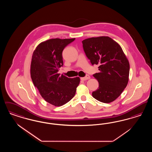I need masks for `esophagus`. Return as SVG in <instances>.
Here are the masks:
<instances>
[{
	"mask_svg": "<svg viewBox=\"0 0 152 152\" xmlns=\"http://www.w3.org/2000/svg\"><path fill=\"white\" fill-rule=\"evenodd\" d=\"M81 80H83V81H85V80H87L89 79H90V76L89 75H87V76L86 77H81L80 78Z\"/></svg>",
	"mask_w": 152,
	"mask_h": 152,
	"instance_id": "obj_1",
	"label": "esophagus"
}]
</instances>
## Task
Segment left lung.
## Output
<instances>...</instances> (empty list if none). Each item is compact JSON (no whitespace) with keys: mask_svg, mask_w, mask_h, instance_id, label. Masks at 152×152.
<instances>
[{"mask_svg":"<svg viewBox=\"0 0 152 152\" xmlns=\"http://www.w3.org/2000/svg\"><path fill=\"white\" fill-rule=\"evenodd\" d=\"M82 43L91 64L99 65L100 72L93 75L99 87L92 96L104 103L115 100L126 87L129 75V63L121 46L108 36L91 37Z\"/></svg>","mask_w":152,"mask_h":152,"instance_id":"1","label":"left lung"}]
</instances>
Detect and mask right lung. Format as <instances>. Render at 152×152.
<instances>
[{"label":"right lung","mask_w":152,"mask_h":152,"mask_svg":"<svg viewBox=\"0 0 152 152\" xmlns=\"http://www.w3.org/2000/svg\"><path fill=\"white\" fill-rule=\"evenodd\" d=\"M73 39H51L39 44L34 51L31 77L44 99L56 107L70 101L80 83L79 77L68 78L58 73L63 65L62 52Z\"/></svg>","instance_id":"add662e5"}]
</instances>
